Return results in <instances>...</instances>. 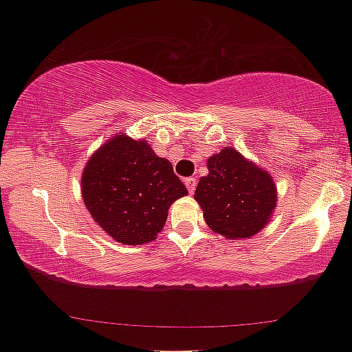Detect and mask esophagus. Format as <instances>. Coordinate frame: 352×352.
<instances>
[{
	"label": "esophagus",
	"mask_w": 352,
	"mask_h": 352,
	"mask_svg": "<svg viewBox=\"0 0 352 352\" xmlns=\"http://www.w3.org/2000/svg\"><path fill=\"white\" fill-rule=\"evenodd\" d=\"M185 185L188 188V191H190V195H192L196 190V178L195 177H190V178H185Z\"/></svg>",
	"instance_id": "esophagus-1"
}]
</instances>
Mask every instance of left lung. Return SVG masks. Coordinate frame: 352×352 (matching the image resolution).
Returning <instances> with one entry per match:
<instances>
[{
  "label": "left lung",
  "instance_id": "8db88e82",
  "mask_svg": "<svg viewBox=\"0 0 352 352\" xmlns=\"http://www.w3.org/2000/svg\"><path fill=\"white\" fill-rule=\"evenodd\" d=\"M195 199L207 226L226 239H247L270 223L277 206V188L265 167L226 146L207 160Z\"/></svg>",
  "mask_w": 352,
  "mask_h": 352
}]
</instances>
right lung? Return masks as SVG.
<instances>
[{
  "instance_id": "add662e5",
  "label": "right lung",
  "mask_w": 352,
  "mask_h": 352,
  "mask_svg": "<svg viewBox=\"0 0 352 352\" xmlns=\"http://www.w3.org/2000/svg\"><path fill=\"white\" fill-rule=\"evenodd\" d=\"M84 206L116 242L142 245L156 239L169 207L188 195L170 161L146 140L115 133L89 157L81 175Z\"/></svg>"
}]
</instances>
